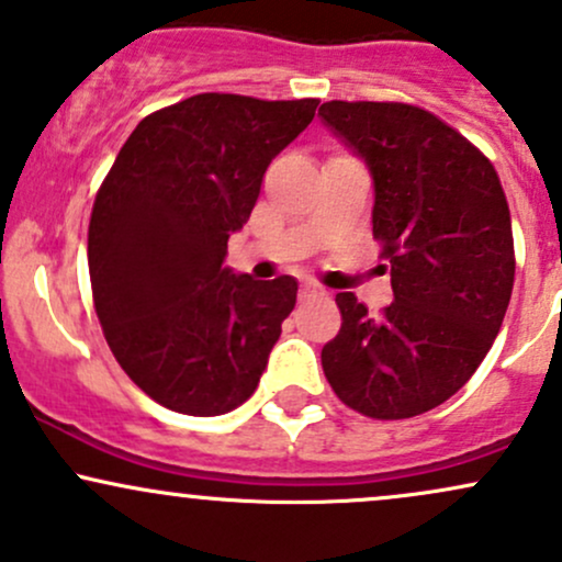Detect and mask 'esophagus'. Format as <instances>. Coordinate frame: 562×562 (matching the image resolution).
<instances>
[{"instance_id":"esophagus-1","label":"esophagus","mask_w":562,"mask_h":562,"mask_svg":"<svg viewBox=\"0 0 562 562\" xmlns=\"http://www.w3.org/2000/svg\"><path fill=\"white\" fill-rule=\"evenodd\" d=\"M317 295H325V290L319 285H314V282H303L301 290H299V299L306 301V299H317Z\"/></svg>"}]
</instances>
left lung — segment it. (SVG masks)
Returning <instances> with one entry per match:
<instances>
[{
  "label": "left lung",
  "mask_w": 562,
  "mask_h": 562,
  "mask_svg": "<svg viewBox=\"0 0 562 562\" xmlns=\"http://www.w3.org/2000/svg\"><path fill=\"white\" fill-rule=\"evenodd\" d=\"M319 115L370 169L372 235L393 288L380 314L335 295L344 325L322 370L367 417L423 415L468 383L505 319L515 280L505 190L492 160L423 108L333 100Z\"/></svg>",
  "instance_id": "1"
}]
</instances>
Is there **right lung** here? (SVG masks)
Here are the masks:
<instances>
[{"mask_svg": "<svg viewBox=\"0 0 562 562\" xmlns=\"http://www.w3.org/2000/svg\"><path fill=\"white\" fill-rule=\"evenodd\" d=\"M319 100L205 92L142 119L94 198L89 280L113 357L153 402L232 412L259 385L299 282L224 267L274 156Z\"/></svg>", "mask_w": 562, "mask_h": 562, "instance_id": "obj_1", "label": "right lung"}]
</instances>
